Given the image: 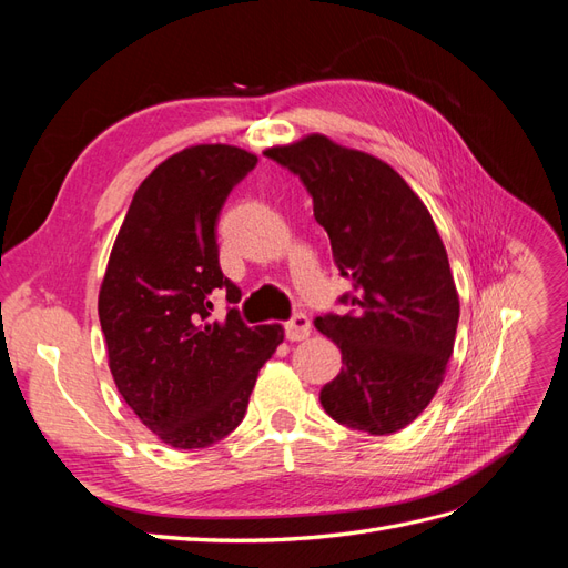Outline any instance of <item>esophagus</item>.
Here are the masks:
<instances>
[{
  "label": "esophagus",
  "mask_w": 568,
  "mask_h": 568,
  "mask_svg": "<svg viewBox=\"0 0 568 568\" xmlns=\"http://www.w3.org/2000/svg\"><path fill=\"white\" fill-rule=\"evenodd\" d=\"M284 332H286L288 341H303V338H307V336H311V332H313L311 317H307L305 313H296L294 317H291L284 324Z\"/></svg>",
  "instance_id": "1"
}]
</instances>
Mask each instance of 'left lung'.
Returning a JSON list of instances; mask_svg holds the SVG:
<instances>
[{"instance_id": "obj_1", "label": "left lung", "mask_w": 568, "mask_h": 568, "mask_svg": "<svg viewBox=\"0 0 568 568\" xmlns=\"http://www.w3.org/2000/svg\"><path fill=\"white\" fill-rule=\"evenodd\" d=\"M265 156L301 178L341 277L353 284L341 296L351 305L346 315L315 320L343 359L320 403L355 432H400L436 395L459 320L448 253L432 213L388 163L324 134L272 146Z\"/></svg>"}]
</instances>
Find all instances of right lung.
Instances as JSON below:
<instances>
[{
    "label": "right lung",
    "instance_id": "right-lung-1",
    "mask_svg": "<svg viewBox=\"0 0 568 568\" xmlns=\"http://www.w3.org/2000/svg\"><path fill=\"white\" fill-rule=\"evenodd\" d=\"M257 156L230 144L189 146L140 184L99 291L113 382L163 443L209 448L242 424L257 372L284 338L280 324L248 326L242 291L220 270L215 225ZM225 290V321L210 315Z\"/></svg>",
    "mask_w": 568,
    "mask_h": 568
}]
</instances>
